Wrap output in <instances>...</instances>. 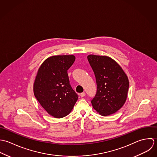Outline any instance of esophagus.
<instances>
[{"mask_svg":"<svg viewBox=\"0 0 157 157\" xmlns=\"http://www.w3.org/2000/svg\"><path fill=\"white\" fill-rule=\"evenodd\" d=\"M80 96L82 98V97H84L85 96H86V94L84 93V92H83V93H81V94H80Z\"/></svg>","mask_w":157,"mask_h":157,"instance_id":"34e87169","label":"esophagus"}]
</instances>
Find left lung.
Listing matches in <instances>:
<instances>
[{
  "label": "left lung",
  "mask_w": 157,
  "mask_h": 157,
  "mask_svg": "<svg viewBox=\"0 0 157 157\" xmlns=\"http://www.w3.org/2000/svg\"><path fill=\"white\" fill-rule=\"evenodd\" d=\"M87 59L97 84L92 106L102 116L113 114L125 104L129 87L128 77L122 67L109 56L89 55Z\"/></svg>",
  "instance_id": "8db88e82"
}]
</instances>
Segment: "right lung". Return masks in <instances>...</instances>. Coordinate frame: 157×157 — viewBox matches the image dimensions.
I'll list each match as a JSON object with an SVG mask.
<instances>
[{
    "label": "right lung",
    "instance_id": "right-lung-1",
    "mask_svg": "<svg viewBox=\"0 0 157 157\" xmlns=\"http://www.w3.org/2000/svg\"><path fill=\"white\" fill-rule=\"evenodd\" d=\"M75 58L73 55L52 56L37 70L33 84L34 94L44 109L54 118L68 115L78 99L67 74Z\"/></svg>",
    "mask_w": 157,
    "mask_h": 157
}]
</instances>
